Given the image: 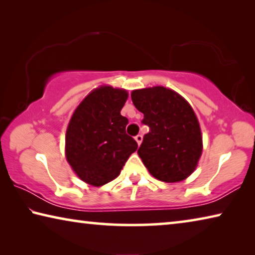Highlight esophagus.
<instances>
[{
    "mask_svg": "<svg viewBox=\"0 0 255 255\" xmlns=\"http://www.w3.org/2000/svg\"><path fill=\"white\" fill-rule=\"evenodd\" d=\"M135 139H136V141H137V144L140 145V144H141V140H143V136H141V135H137V136L135 137Z\"/></svg>",
    "mask_w": 255,
    "mask_h": 255,
    "instance_id": "obj_1",
    "label": "esophagus"
}]
</instances>
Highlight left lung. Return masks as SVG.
Here are the masks:
<instances>
[{
  "label": "left lung",
  "mask_w": 255,
  "mask_h": 255,
  "mask_svg": "<svg viewBox=\"0 0 255 255\" xmlns=\"http://www.w3.org/2000/svg\"><path fill=\"white\" fill-rule=\"evenodd\" d=\"M133 106L149 127L137 153L149 173L163 182H179L195 171L202 152L200 126L184 99L163 86L135 90Z\"/></svg>",
  "instance_id": "8db88e82"
}]
</instances>
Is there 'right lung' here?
Instances as JSON below:
<instances>
[{"label": "right lung", "mask_w": 255, "mask_h": 255, "mask_svg": "<svg viewBox=\"0 0 255 255\" xmlns=\"http://www.w3.org/2000/svg\"><path fill=\"white\" fill-rule=\"evenodd\" d=\"M127 98L125 90L101 86L80 103L68 124L67 162L81 180L94 187L117 178L138 147L126 133L128 119L120 115Z\"/></svg>", "instance_id": "add662e5"}]
</instances>
